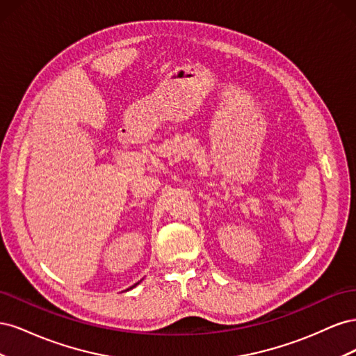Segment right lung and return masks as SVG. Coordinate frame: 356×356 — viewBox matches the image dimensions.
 Listing matches in <instances>:
<instances>
[{"mask_svg": "<svg viewBox=\"0 0 356 356\" xmlns=\"http://www.w3.org/2000/svg\"><path fill=\"white\" fill-rule=\"evenodd\" d=\"M138 284H139V282H136V284H135V285H134V286H131V288H129V289H132V288H135V286H136V285H138Z\"/></svg>", "mask_w": 356, "mask_h": 356, "instance_id": "right-lung-1", "label": "right lung"}]
</instances>
